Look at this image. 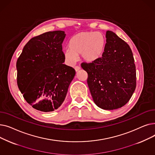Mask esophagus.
<instances>
[{"mask_svg":"<svg viewBox=\"0 0 155 155\" xmlns=\"http://www.w3.org/2000/svg\"><path fill=\"white\" fill-rule=\"evenodd\" d=\"M75 71L77 72V71H78L80 70V67L77 66V67H75Z\"/></svg>","mask_w":155,"mask_h":155,"instance_id":"esophagus-1","label":"esophagus"}]
</instances>
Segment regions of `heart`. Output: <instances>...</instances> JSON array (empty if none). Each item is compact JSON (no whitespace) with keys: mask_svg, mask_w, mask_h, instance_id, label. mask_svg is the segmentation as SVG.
<instances>
[{"mask_svg":"<svg viewBox=\"0 0 155 155\" xmlns=\"http://www.w3.org/2000/svg\"><path fill=\"white\" fill-rule=\"evenodd\" d=\"M106 45V38L101 32H80L71 37L69 41L70 49L65 50L64 55L70 64L77 61L79 54L84 61L94 63L102 58Z\"/></svg>","mask_w":155,"mask_h":155,"instance_id":"heart-1","label":"heart"}]
</instances>
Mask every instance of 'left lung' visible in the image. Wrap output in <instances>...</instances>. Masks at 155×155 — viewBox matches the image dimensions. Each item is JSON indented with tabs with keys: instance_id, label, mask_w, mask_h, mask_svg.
I'll use <instances>...</instances> for the list:
<instances>
[{
	"instance_id": "left-lung-1",
	"label": "left lung",
	"mask_w": 155,
	"mask_h": 155,
	"mask_svg": "<svg viewBox=\"0 0 155 155\" xmlns=\"http://www.w3.org/2000/svg\"><path fill=\"white\" fill-rule=\"evenodd\" d=\"M107 45L102 58L82 63L94 103L105 110L120 108L130 100L136 86L134 60L129 46L116 33L107 31Z\"/></svg>"
}]
</instances>
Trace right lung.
Here are the masks:
<instances>
[{
  "label": "right lung",
  "instance_id": "obj_1",
  "mask_svg": "<svg viewBox=\"0 0 155 155\" xmlns=\"http://www.w3.org/2000/svg\"><path fill=\"white\" fill-rule=\"evenodd\" d=\"M64 31H49L31 39L16 63L17 82L24 99L34 109L51 112L64 101L75 70L63 64Z\"/></svg>",
  "mask_w": 155,
  "mask_h": 155
}]
</instances>
